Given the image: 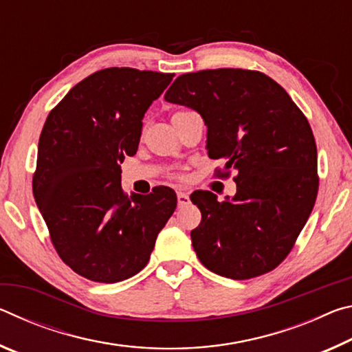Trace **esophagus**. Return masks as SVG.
<instances>
[{
  "mask_svg": "<svg viewBox=\"0 0 352 352\" xmlns=\"http://www.w3.org/2000/svg\"><path fill=\"white\" fill-rule=\"evenodd\" d=\"M177 201H178V206L188 205L189 204V194L178 190V192H177Z\"/></svg>",
  "mask_w": 352,
  "mask_h": 352,
  "instance_id": "esophagus-1",
  "label": "esophagus"
}]
</instances>
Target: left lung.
Listing matches in <instances>:
<instances>
[{"label":"left lung","mask_w":352,"mask_h":352,"mask_svg":"<svg viewBox=\"0 0 352 352\" xmlns=\"http://www.w3.org/2000/svg\"><path fill=\"white\" fill-rule=\"evenodd\" d=\"M164 99L197 111L210 158L236 170L231 199L217 201L210 190L190 195L201 212L190 231L197 258L231 279L273 270L290 253L318 192L317 146L306 116L279 83L248 69L182 74Z\"/></svg>","instance_id":"1"}]
</instances>
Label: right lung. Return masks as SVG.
I'll return each instance as SVG.
<instances>
[{
	"label": "right lung",
	"instance_id": "add662e5",
	"mask_svg": "<svg viewBox=\"0 0 352 352\" xmlns=\"http://www.w3.org/2000/svg\"><path fill=\"white\" fill-rule=\"evenodd\" d=\"M174 74L133 68L96 71L46 118L38 140L34 199L65 264L96 283H119L147 265L174 214L175 192L124 194L121 164L138 151L142 118Z\"/></svg>",
	"mask_w": 352,
	"mask_h": 352
}]
</instances>
